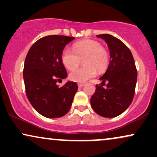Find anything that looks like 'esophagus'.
I'll return each instance as SVG.
<instances>
[{
    "label": "esophagus",
    "mask_w": 157,
    "mask_h": 157,
    "mask_svg": "<svg viewBox=\"0 0 157 157\" xmlns=\"http://www.w3.org/2000/svg\"><path fill=\"white\" fill-rule=\"evenodd\" d=\"M84 86V83H78L79 88H82Z\"/></svg>",
    "instance_id": "1"
}]
</instances>
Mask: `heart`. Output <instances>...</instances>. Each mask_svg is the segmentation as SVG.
I'll return each instance as SVG.
<instances>
[{
	"mask_svg": "<svg viewBox=\"0 0 157 157\" xmlns=\"http://www.w3.org/2000/svg\"><path fill=\"white\" fill-rule=\"evenodd\" d=\"M73 50L65 48L61 55L64 66L68 70H73L84 60L85 66L73 70L69 77L77 82H85L94 77L97 71L105 70L109 64V53L99 42L93 40H83L75 43Z\"/></svg>",
	"mask_w": 157,
	"mask_h": 157,
	"instance_id": "1",
	"label": "heart"
}]
</instances>
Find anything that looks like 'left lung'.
Returning a JSON list of instances; mask_svg holds the SVG:
<instances>
[{"label": "left lung", "mask_w": 157, "mask_h": 157, "mask_svg": "<svg viewBox=\"0 0 157 157\" xmlns=\"http://www.w3.org/2000/svg\"><path fill=\"white\" fill-rule=\"evenodd\" d=\"M109 46L111 61L105 73L100 77L105 89L96 86L91 98V105L97 114L107 118L120 115L132 102L137 80L134 57L128 48L120 40L109 34L97 35Z\"/></svg>", "instance_id": "left-lung-1"}]
</instances>
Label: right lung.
Masks as SVG:
<instances>
[{
    "instance_id": "right-lung-1",
    "label": "right lung",
    "mask_w": 157,
    "mask_h": 157,
    "mask_svg": "<svg viewBox=\"0 0 157 157\" xmlns=\"http://www.w3.org/2000/svg\"><path fill=\"white\" fill-rule=\"evenodd\" d=\"M73 37L48 35L32 46L25 59L23 80L27 98L39 113L47 118H59L68 112L78 89L68 81L62 87L57 82L67 77L61 59L63 51Z\"/></svg>"
}]
</instances>
